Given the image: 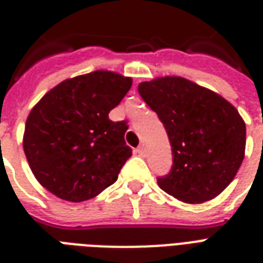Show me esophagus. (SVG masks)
<instances>
[{
	"mask_svg": "<svg viewBox=\"0 0 263 263\" xmlns=\"http://www.w3.org/2000/svg\"><path fill=\"white\" fill-rule=\"evenodd\" d=\"M136 153H138L139 155H141V157H145V153H146V150H145V146H138V147L136 148Z\"/></svg>",
	"mask_w": 263,
	"mask_h": 263,
	"instance_id": "34e87169",
	"label": "esophagus"
}]
</instances>
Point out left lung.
<instances>
[{
	"label": "left lung",
	"mask_w": 263,
	"mask_h": 263,
	"mask_svg": "<svg viewBox=\"0 0 263 263\" xmlns=\"http://www.w3.org/2000/svg\"><path fill=\"white\" fill-rule=\"evenodd\" d=\"M138 92L164 125L173 148L164 192L200 204L221 194L245 157L246 126L238 110L213 90L180 76L143 81Z\"/></svg>",
	"instance_id": "1"
}]
</instances>
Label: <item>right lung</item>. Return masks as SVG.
I'll use <instances>...</instances> for the list:
<instances>
[{
  "label": "right lung",
  "instance_id": "obj_1",
  "mask_svg": "<svg viewBox=\"0 0 263 263\" xmlns=\"http://www.w3.org/2000/svg\"><path fill=\"white\" fill-rule=\"evenodd\" d=\"M133 84L117 72L93 71L62 81L34 105L25 125L23 152L41 185L80 203L111 185L132 148L125 122L109 120Z\"/></svg>",
  "mask_w": 263,
  "mask_h": 263
}]
</instances>
